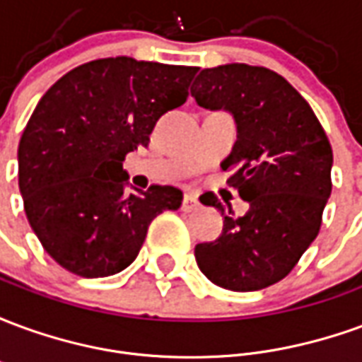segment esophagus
Masks as SVG:
<instances>
[{
    "mask_svg": "<svg viewBox=\"0 0 362 362\" xmlns=\"http://www.w3.org/2000/svg\"><path fill=\"white\" fill-rule=\"evenodd\" d=\"M197 207H199L197 196H194V194H186L184 199H182V211H196Z\"/></svg>",
    "mask_w": 362,
    "mask_h": 362,
    "instance_id": "esophagus-1",
    "label": "esophagus"
}]
</instances>
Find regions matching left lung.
<instances>
[{
    "label": "left lung",
    "mask_w": 362,
    "mask_h": 362,
    "mask_svg": "<svg viewBox=\"0 0 362 362\" xmlns=\"http://www.w3.org/2000/svg\"><path fill=\"white\" fill-rule=\"evenodd\" d=\"M196 103L227 110L236 122V143L221 166L233 170L228 186L250 209L243 217L213 199L223 233L196 246L207 279L228 291H259L296 266L318 236L332 194L334 153L324 127L298 90L267 67L227 64L197 74Z\"/></svg>",
    "instance_id": "1"
}]
</instances>
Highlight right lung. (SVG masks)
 I'll return each mask as SVG.
<instances>
[{"mask_svg":"<svg viewBox=\"0 0 362 362\" xmlns=\"http://www.w3.org/2000/svg\"><path fill=\"white\" fill-rule=\"evenodd\" d=\"M197 67L103 58L75 67L36 104L19 141L25 213L52 259L81 277L126 269L151 221L176 211L182 192H126L122 163L149 145L157 119L188 98Z\"/></svg>","mask_w":362,"mask_h":362,"instance_id":"add662e5","label":"right lung"}]
</instances>
